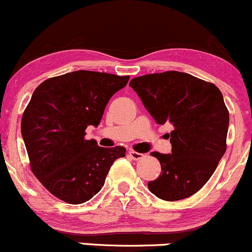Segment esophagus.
<instances>
[{
  "mask_svg": "<svg viewBox=\"0 0 252 252\" xmlns=\"http://www.w3.org/2000/svg\"><path fill=\"white\" fill-rule=\"evenodd\" d=\"M129 155L131 156V158L132 160H141V158H143V154H141V153H137V152H135V150H130L129 152Z\"/></svg>",
  "mask_w": 252,
  "mask_h": 252,
  "instance_id": "1",
  "label": "esophagus"
}]
</instances>
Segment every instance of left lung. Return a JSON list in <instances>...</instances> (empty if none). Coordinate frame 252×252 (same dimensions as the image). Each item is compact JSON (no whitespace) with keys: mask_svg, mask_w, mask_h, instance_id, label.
<instances>
[{"mask_svg":"<svg viewBox=\"0 0 252 252\" xmlns=\"http://www.w3.org/2000/svg\"><path fill=\"white\" fill-rule=\"evenodd\" d=\"M158 124L173 126L172 154L150 153L161 174L148 182L153 194L166 201L189 198L210 180L226 150L228 110L215 84L189 73L166 71L131 79Z\"/></svg>","mask_w":252,"mask_h":252,"instance_id":"1","label":"left lung"}]
</instances>
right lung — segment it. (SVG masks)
I'll list each match as a JSON object with an SVG mask.
<instances>
[{"instance_id": "add662e5", "label": "right lung", "mask_w": 252, "mask_h": 252, "mask_svg": "<svg viewBox=\"0 0 252 252\" xmlns=\"http://www.w3.org/2000/svg\"><path fill=\"white\" fill-rule=\"evenodd\" d=\"M129 76L74 71L46 79L33 92L21 120L31 169L51 194L68 204L90 200L104 186L110 167L126 148L86 140L106 104Z\"/></svg>"}]
</instances>
